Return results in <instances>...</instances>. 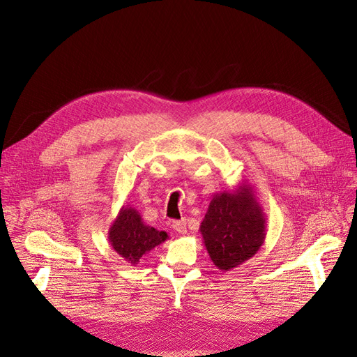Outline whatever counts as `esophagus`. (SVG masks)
Listing matches in <instances>:
<instances>
[{
	"instance_id": "34e87169",
	"label": "esophagus",
	"mask_w": 357,
	"mask_h": 357,
	"mask_svg": "<svg viewBox=\"0 0 357 357\" xmlns=\"http://www.w3.org/2000/svg\"><path fill=\"white\" fill-rule=\"evenodd\" d=\"M172 228H174L176 232L178 234H186L188 232V228H186V220H174L172 222Z\"/></svg>"
}]
</instances>
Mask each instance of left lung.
Segmentation results:
<instances>
[{
    "instance_id": "left-lung-1",
    "label": "left lung",
    "mask_w": 357,
    "mask_h": 357,
    "mask_svg": "<svg viewBox=\"0 0 357 357\" xmlns=\"http://www.w3.org/2000/svg\"><path fill=\"white\" fill-rule=\"evenodd\" d=\"M199 232L213 264L222 271L244 264L262 247L266 215L252 185L214 193Z\"/></svg>"
}]
</instances>
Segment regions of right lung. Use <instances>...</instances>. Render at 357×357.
<instances>
[{"label":"right lung","mask_w":357,"mask_h":357,"mask_svg":"<svg viewBox=\"0 0 357 357\" xmlns=\"http://www.w3.org/2000/svg\"><path fill=\"white\" fill-rule=\"evenodd\" d=\"M167 238L165 231H158L146 225L139 213L129 205H123L109 229V241L113 250L131 265H137L139 259Z\"/></svg>","instance_id":"1"}]
</instances>
